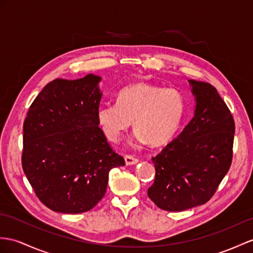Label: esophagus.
I'll list each match as a JSON object with an SVG mask.
<instances>
[{"label": "esophagus", "mask_w": 253, "mask_h": 253, "mask_svg": "<svg viewBox=\"0 0 253 253\" xmlns=\"http://www.w3.org/2000/svg\"><path fill=\"white\" fill-rule=\"evenodd\" d=\"M125 161H126V165H133V164L138 163L139 160L136 159L135 157H133V156H126L125 157Z\"/></svg>", "instance_id": "1"}]
</instances>
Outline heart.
<instances>
[{"mask_svg": "<svg viewBox=\"0 0 253 253\" xmlns=\"http://www.w3.org/2000/svg\"><path fill=\"white\" fill-rule=\"evenodd\" d=\"M184 110L186 101L177 89L135 83L118 92L117 103L98 106L96 119L110 141L118 140L133 120L136 130L134 140L159 146L173 138L181 125Z\"/></svg>", "mask_w": 253, "mask_h": 253, "instance_id": "obj_1", "label": "heart"}]
</instances>
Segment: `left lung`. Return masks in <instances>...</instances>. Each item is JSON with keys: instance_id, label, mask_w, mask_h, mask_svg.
<instances>
[{"instance_id": "1", "label": "left lung", "mask_w": 253, "mask_h": 253, "mask_svg": "<svg viewBox=\"0 0 253 253\" xmlns=\"http://www.w3.org/2000/svg\"><path fill=\"white\" fill-rule=\"evenodd\" d=\"M194 117L176 138L152 158L156 178L148 196L168 211L205 204L230 169L235 122L213 85L189 80Z\"/></svg>"}]
</instances>
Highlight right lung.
<instances>
[{
  "instance_id": "add662e5",
  "label": "right lung",
  "mask_w": 253,
  "mask_h": 253,
  "mask_svg": "<svg viewBox=\"0 0 253 253\" xmlns=\"http://www.w3.org/2000/svg\"><path fill=\"white\" fill-rule=\"evenodd\" d=\"M100 76L57 78L31 104L23 123L22 169L40 201L62 213L85 212L106 192L125 159L98 127Z\"/></svg>"
}]
</instances>
